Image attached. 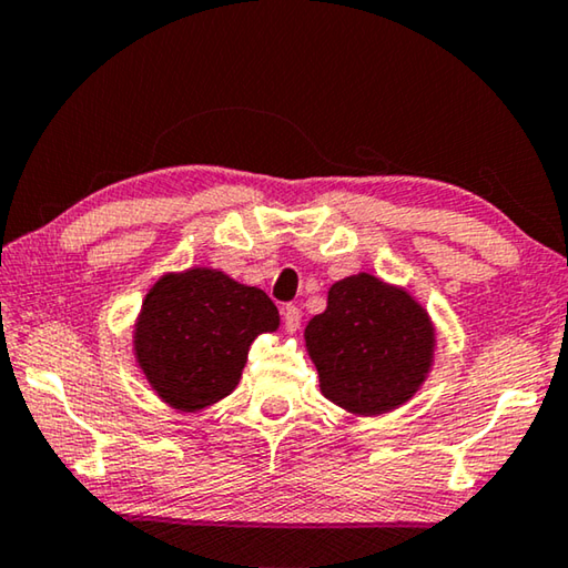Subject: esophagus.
<instances>
[{"label":"esophagus","mask_w":568,"mask_h":568,"mask_svg":"<svg viewBox=\"0 0 568 568\" xmlns=\"http://www.w3.org/2000/svg\"><path fill=\"white\" fill-rule=\"evenodd\" d=\"M283 325L287 333H297V328H301V311H297L295 305H285L283 307Z\"/></svg>","instance_id":"1"}]
</instances>
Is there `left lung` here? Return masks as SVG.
Instances as JSON below:
<instances>
[{
  "mask_svg": "<svg viewBox=\"0 0 568 568\" xmlns=\"http://www.w3.org/2000/svg\"><path fill=\"white\" fill-rule=\"evenodd\" d=\"M321 393L353 416H383L416 396L436 361V323L403 285L355 273L333 283L305 325Z\"/></svg>",
  "mask_w": 568,
  "mask_h": 568,
  "instance_id": "1",
  "label": "left lung"
}]
</instances>
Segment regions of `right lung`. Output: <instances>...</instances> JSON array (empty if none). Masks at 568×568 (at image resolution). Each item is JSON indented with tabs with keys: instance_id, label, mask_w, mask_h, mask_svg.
Returning <instances> with one entry per match:
<instances>
[{
	"instance_id": "obj_1",
	"label": "right lung",
	"mask_w": 568,
	"mask_h": 568,
	"mask_svg": "<svg viewBox=\"0 0 568 568\" xmlns=\"http://www.w3.org/2000/svg\"><path fill=\"white\" fill-rule=\"evenodd\" d=\"M277 325V307L261 287L197 265L160 275L142 297L132 355L162 403L195 413L235 390L250 345Z\"/></svg>"
}]
</instances>
